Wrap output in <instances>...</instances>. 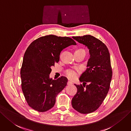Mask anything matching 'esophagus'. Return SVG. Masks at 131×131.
I'll use <instances>...</instances> for the list:
<instances>
[{"mask_svg": "<svg viewBox=\"0 0 131 131\" xmlns=\"http://www.w3.org/2000/svg\"><path fill=\"white\" fill-rule=\"evenodd\" d=\"M72 84H73V83H72V82H71L70 81H68V82H67V85H70Z\"/></svg>", "mask_w": 131, "mask_h": 131, "instance_id": "esophagus-1", "label": "esophagus"}]
</instances>
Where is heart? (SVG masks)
<instances>
[{
    "label": "heart",
    "mask_w": 131,
    "mask_h": 131,
    "mask_svg": "<svg viewBox=\"0 0 131 131\" xmlns=\"http://www.w3.org/2000/svg\"><path fill=\"white\" fill-rule=\"evenodd\" d=\"M79 71V69H70L67 70L65 73L66 77L71 80H74L77 78L78 76V72Z\"/></svg>",
    "instance_id": "obj_1"
}]
</instances>
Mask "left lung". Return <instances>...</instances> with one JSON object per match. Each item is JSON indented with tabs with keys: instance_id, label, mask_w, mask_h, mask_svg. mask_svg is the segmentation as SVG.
I'll list each match as a JSON object with an SVG mask.
<instances>
[{
	"instance_id": "1",
	"label": "left lung",
	"mask_w": 131,
	"mask_h": 131,
	"mask_svg": "<svg viewBox=\"0 0 131 131\" xmlns=\"http://www.w3.org/2000/svg\"><path fill=\"white\" fill-rule=\"evenodd\" d=\"M72 38L88 47L90 57L88 68L79 78L83 85L74 84L77 92L72 99V105L78 112L88 114L100 107L108 93L112 77L110 55L105 44L92 36ZM86 82L89 84L86 86L83 83Z\"/></svg>"
}]
</instances>
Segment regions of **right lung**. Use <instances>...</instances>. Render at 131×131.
<instances>
[{
    "instance_id": "right-lung-1",
    "label": "right lung",
    "mask_w": 131,
    "mask_h": 131,
    "mask_svg": "<svg viewBox=\"0 0 131 131\" xmlns=\"http://www.w3.org/2000/svg\"><path fill=\"white\" fill-rule=\"evenodd\" d=\"M76 42L72 38L48 35L34 40L24 54L20 70L21 89L28 105L43 112L54 106L58 93L67 85V79L50 78L51 66L60 59L61 51Z\"/></svg>"
}]
</instances>
